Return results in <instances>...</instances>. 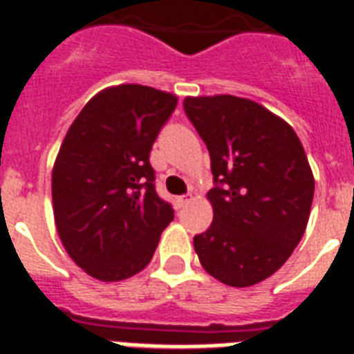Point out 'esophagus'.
Segmentation results:
<instances>
[{"instance_id":"obj_1","label":"esophagus","mask_w":354,"mask_h":354,"mask_svg":"<svg viewBox=\"0 0 354 354\" xmlns=\"http://www.w3.org/2000/svg\"><path fill=\"white\" fill-rule=\"evenodd\" d=\"M189 200H192V195H184V196H177V200H175V202H177V205H179V207H184V205H186Z\"/></svg>"}]
</instances>
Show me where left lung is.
I'll return each mask as SVG.
<instances>
[{"label":"left lung","mask_w":354,"mask_h":354,"mask_svg":"<svg viewBox=\"0 0 354 354\" xmlns=\"http://www.w3.org/2000/svg\"><path fill=\"white\" fill-rule=\"evenodd\" d=\"M211 156V227L193 237L200 264L230 287L278 271L305 234L314 175L298 134L270 109L234 95L186 97Z\"/></svg>","instance_id":"8db88e82"}]
</instances>
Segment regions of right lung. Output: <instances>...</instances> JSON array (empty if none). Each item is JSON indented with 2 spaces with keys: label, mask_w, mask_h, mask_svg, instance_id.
<instances>
[{
  "label": "right lung",
  "mask_w": 354,
  "mask_h": 354,
  "mask_svg": "<svg viewBox=\"0 0 354 354\" xmlns=\"http://www.w3.org/2000/svg\"><path fill=\"white\" fill-rule=\"evenodd\" d=\"M175 106L171 93L118 84L90 99L65 134L51 180L56 230L97 280L140 273L174 220L156 193L149 156Z\"/></svg>",
  "instance_id": "1"
}]
</instances>
